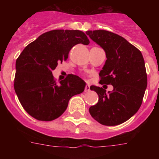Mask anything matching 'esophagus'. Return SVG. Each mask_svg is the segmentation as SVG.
<instances>
[{
	"label": "esophagus",
	"instance_id": "1",
	"mask_svg": "<svg viewBox=\"0 0 159 159\" xmlns=\"http://www.w3.org/2000/svg\"><path fill=\"white\" fill-rule=\"evenodd\" d=\"M90 91V86L89 85H86V87H85V92H88Z\"/></svg>",
	"mask_w": 159,
	"mask_h": 159
}]
</instances>
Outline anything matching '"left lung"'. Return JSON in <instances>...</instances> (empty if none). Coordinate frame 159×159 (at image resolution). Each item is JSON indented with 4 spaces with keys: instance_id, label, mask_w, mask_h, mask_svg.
<instances>
[{
    "instance_id": "1",
    "label": "left lung",
    "mask_w": 159,
    "mask_h": 159,
    "mask_svg": "<svg viewBox=\"0 0 159 159\" xmlns=\"http://www.w3.org/2000/svg\"><path fill=\"white\" fill-rule=\"evenodd\" d=\"M86 34L106 53V62L99 72L100 82L114 88L106 92L102 88L91 86L99 101L89 112L102 125L121 124L134 116L143 102L147 86L143 55L126 39L109 31H87Z\"/></svg>"
}]
</instances>
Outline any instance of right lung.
Masks as SVG:
<instances>
[{
	"label": "right lung",
	"instance_id": "1",
	"mask_svg": "<svg viewBox=\"0 0 159 159\" xmlns=\"http://www.w3.org/2000/svg\"><path fill=\"white\" fill-rule=\"evenodd\" d=\"M90 41L80 30H52L25 47L16 61L14 89L26 111L40 121H52L67 109L73 95L82 93L85 82L69 74L57 84L52 75L59 63L68 58L77 43Z\"/></svg>",
	"mask_w": 159,
	"mask_h": 159
}]
</instances>
